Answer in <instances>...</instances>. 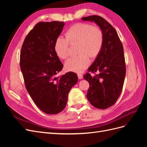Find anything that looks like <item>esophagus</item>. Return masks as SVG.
<instances>
[{
    "label": "esophagus",
    "instance_id": "obj_1",
    "mask_svg": "<svg viewBox=\"0 0 147 147\" xmlns=\"http://www.w3.org/2000/svg\"><path fill=\"white\" fill-rule=\"evenodd\" d=\"M77 75H78V78L79 79H82V78H83V75H82V74H78Z\"/></svg>",
    "mask_w": 147,
    "mask_h": 147
}]
</instances>
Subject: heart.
<instances>
[{
	"label": "heart",
	"instance_id": "1",
	"mask_svg": "<svg viewBox=\"0 0 147 147\" xmlns=\"http://www.w3.org/2000/svg\"><path fill=\"white\" fill-rule=\"evenodd\" d=\"M65 37H59L55 43L57 56L65 59L69 55V43H78L77 51L80 54L66 61L65 67L70 72L81 73L90 64V57L98 56L103 44V34L100 28L90 24L78 23L69 28Z\"/></svg>",
	"mask_w": 147,
	"mask_h": 147
}]
</instances>
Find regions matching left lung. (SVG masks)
<instances>
[{
  "instance_id": "left-lung-1",
  "label": "left lung",
  "mask_w": 147,
  "mask_h": 147,
  "mask_svg": "<svg viewBox=\"0 0 147 147\" xmlns=\"http://www.w3.org/2000/svg\"><path fill=\"white\" fill-rule=\"evenodd\" d=\"M84 21H91L99 26L103 34V44L88 72L98 75H84V79L90 83L87 99L96 108L106 109L115 104L122 91L126 76L124 50L117 32L109 22L99 16L83 17Z\"/></svg>"
}]
</instances>
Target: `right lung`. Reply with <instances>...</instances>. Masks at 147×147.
Wrapping results in <instances>:
<instances>
[{"label": "right lung", "mask_w": 147, "mask_h": 147, "mask_svg": "<svg viewBox=\"0 0 147 147\" xmlns=\"http://www.w3.org/2000/svg\"><path fill=\"white\" fill-rule=\"evenodd\" d=\"M64 22H40L26 37L21 50L20 67L25 86L38 107L54 115L66 106L69 92L78 82L72 72L56 75L63 64L55 51V43L63 29Z\"/></svg>", "instance_id": "1"}]
</instances>
